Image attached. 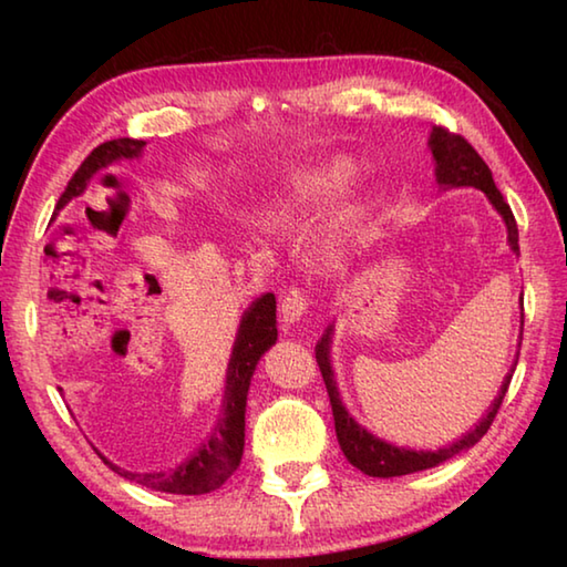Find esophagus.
Wrapping results in <instances>:
<instances>
[{
  "mask_svg": "<svg viewBox=\"0 0 567 567\" xmlns=\"http://www.w3.org/2000/svg\"><path fill=\"white\" fill-rule=\"evenodd\" d=\"M282 322L285 324H295L297 320L302 318L305 315V310H307V297H305V292H300L297 290V287H292L290 292H285L282 295Z\"/></svg>",
  "mask_w": 567,
  "mask_h": 567,
  "instance_id": "esophagus-1",
  "label": "esophagus"
}]
</instances>
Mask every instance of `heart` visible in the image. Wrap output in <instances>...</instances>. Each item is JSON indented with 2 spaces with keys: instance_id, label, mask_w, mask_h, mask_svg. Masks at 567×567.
Wrapping results in <instances>:
<instances>
[{
  "instance_id": "heart-1",
  "label": "heart",
  "mask_w": 567,
  "mask_h": 567,
  "mask_svg": "<svg viewBox=\"0 0 567 567\" xmlns=\"http://www.w3.org/2000/svg\"><path fill=\"white\" fill-rule=\"evenodd\" d=\"M352 182V169L344 162H330V165L318 167L307 177L300 187L280 199V213H295L305 199L310 197H334L342 195Z\"/></svg>"
}]
</instances>
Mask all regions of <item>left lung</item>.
<instances>
[{"instance_id": "obj_1", "label": "left lung", "mask_w": 567, "mask_h": 567, "mask_svg": "<svg viewBox=\"0 0 567 567\" xmlns=\"http://www.w3.org/2000/svg\"><path fill=\"white\" fill-rule=\"evenodd\" d=\"M427 145H430V150H433L435 177H437L440 185H443V187H477V189H483L487 199L493 203V207L505 219L507 243H511L513 252L520 255V247H517V225H515L513 209H511V205L505 203L503 192L495 187L493 172H491V167L485 165V159L477 155L475 147L470 145L465 137H460V134L450 132L445 127H437V124L433 127V132H430ZM330 334H332V328H328V332L322 334L318 348H315V358H318L324 388H328V395H330L332 417H334V433H338V443L342 447L344 457H348V463L354 465L358 470H362V473L370 475V477H398V475L417 473V470L435 467L440 463H445V460L455 457L457 453H463V450L473 447L477 440L483 437L487 430H491L497 410H501V405H503L505 392H507V388H511L513 372H515V368L507 372L503 388H501V392H497V398L491 405V410H487V415L477 422L475 430H470L467 435L460 437L457 443L440 447V450H435V453H433V450H427V453H425V450L395 447V445L385 443V440H380L372 433H368L364 427H360L358 422L350 417V412L344 410L342 400H340V392H338V382H334L332 364H330Z\"/></svg>"}]
</instances>
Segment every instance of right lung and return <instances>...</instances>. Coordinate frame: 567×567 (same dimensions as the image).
I'll list each match as a JSON object with an SVG mask.
<instances>
[{"label": "right lung", "instance_id": "right-lung-1", "mask_svg": "<svg viewBox=\"0 0 567 567\" xmlns=\"http://www.w3.org/2000/svg\"><path fill=\"white\" fill-rule=\"evenodd\" d=\"M145 140L120 137L102 142L94 147L87 159L82 162L80 169L74 172L72 179L66 182V189L60 197V207L72 203L87 189L90 179L97 175L112 162L117 159H132L140 157L145 150ZM275 295L267 292L260 300H255L252 307L243 315L239 322L237 340L233 348V358L227 364V388H225V405L223 415H219L217 425L203 445L192 453L185 463L175 467L155 470V473H130L112 465L107 457H102L114 473L132 480V483L145 485L150 491L157 493H172V495H205L217 491L225 480L235 473L239 460H243L245 450V408H247V390L252 372L260 362L262 354L272 348L277 340V320H275Z\"/></svg>", "mask_w": 567, "mask_h": 567}]
</instances>
